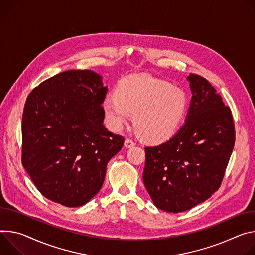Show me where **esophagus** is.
<instances>
[{
	"instance_id": "1",
	"label": "esophagus",
	"mask_w": 255,
	"mask_h": 255,
	"mask_svg": "<svg viewBox=\"0 0 255 255\" xmlns=\"http://www.w3.org/2000/svg\"><path fill=\"white\" fill-rule=\"evenodd\" d=\"M135 145V143L133 142L132 139H130V138H127L126 140H125V147L126 148H131V147H133Z\"/></svg>"
}]
</instances>
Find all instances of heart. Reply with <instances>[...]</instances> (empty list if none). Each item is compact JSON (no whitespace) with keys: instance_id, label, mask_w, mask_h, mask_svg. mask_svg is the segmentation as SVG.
<instances>
[{"instance_id":"obj_1","label":"heart","mask_w":255,"mask_h":255,"mask_svg":"<svg viewBox=\"0 0 255 255\" xmlns=\"http://www.w3.org/2000/svg\"><path fill=\"white\" fill-rule=\"evenodd\" d=\"M109 128L119 131L130 115L137 135L149 143H162L179 128L187 109L185 92L148 75L122 80L116 96L102 102Z\"/></svg>"}]
</instances>
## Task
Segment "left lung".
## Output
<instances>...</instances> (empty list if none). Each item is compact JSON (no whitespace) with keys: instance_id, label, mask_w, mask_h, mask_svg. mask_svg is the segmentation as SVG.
<instances>
[{"instance_id":"8db88e82","label":"left lung","mask_w":255,"mask_h":255,"mask_svg":"<svg viewBox=\"0 0 255 255\" xmlns=\"http://www.w3.org/2000/svg\"><path fill=\"white\" fill-rule=\"evenodd\" d=\"M186 79L192 97L184 125L167 142L145 148V187L169 213L190 210L218 190L235 144L231 109L208 80Z\"/></svg>"}]
</instances>
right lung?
<instances>
[{"instance_id": "right-lung-1", "label": "right lung", "mask_w": 255, "mask_h": 255, "mask_svg": "<svg viewBox=\"0 0 255 255\" xmlns=\"http://www.w3.org/2000/svg\"><path fill=\"white\" fill-rule=\"evenodd\" d=\"M106 93L100 75L71 70L45 80L28 95L22 164L46 199L77 208L100 190L107 163L125 142L103 126Z\"/></svg>"}]
</instances>
